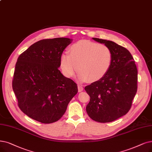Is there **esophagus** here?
I'll return each mask as SVG.
<instances>
[{
	"mask_svg": "<svg viewBox=\"0 0 152 152\" xmlns=\"http://www.w3.org/2000/svg\"><path fill=\"white\" fill-rule=\"evenodd\" d=\"M78 92H82V91H83V86H82V85L78 84Z\"/></svg>",
	"mask_w": 152,
	"mask_h": 152,
	"instance_id": "obj_1",
	"label": "esophagus"
}]
</instances>
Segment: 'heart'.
<instances>
[{
    "label": "heart",
    "mask_w": 152,
    "mask_h": 152,
    "mask_svg": "<svg viewBox=\"0 0 152 152\" xmlns=\"http://www.w3.org/2000/svg\"><path fill=\"white\" fill-rule=\"evenodd\" d=\"M69 52L60 57V68L67 77L74 76L77 68L81 80L95 82L104 77L112 65L113 52L105 45L79 40L69 47Z\"/></svg>",
    "instance_id": "obj_1"
}]
</instances>
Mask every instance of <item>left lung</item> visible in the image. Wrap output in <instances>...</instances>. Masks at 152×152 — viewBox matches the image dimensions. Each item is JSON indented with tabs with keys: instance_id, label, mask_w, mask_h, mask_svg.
Wrapping results in <instances>:
<instances>
[{
	"instance_id": "left-lung-1",
	"label": "left lung",
	"mask_w": 152,
	"mask_h": 152,
	"mask_svg": "<svg viewBox=\"0 0 152 152\" xmlns=\"http://www.w3.org/2000/svg\"><path fill=\"white\" fill-rule=\"evenodd\" d=\"M93 39L110 48L113 62L104 77L85 87L90 97L86 111L95 122H111L130 110L137 91L138 71L126 48L112 41Z\"/></svg>"
}]
</instances>
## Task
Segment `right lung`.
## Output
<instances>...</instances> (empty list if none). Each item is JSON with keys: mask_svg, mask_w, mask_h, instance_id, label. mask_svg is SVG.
Returning a JSON list of instances; mask_svg holds the SVG:
<instances>
[{"mask_svg": "<svg viewBox=\"0 0 152 152\" xmlns=\"http://www.w3.org/2000/svg\"><path fill=\"white\" fill-rule=\"evenodd\" d=\"M71 41L63 37L39 40L17 59L12 88L18 106L42 124L58 121L78 92L77 83L58 70L60 56Z\"/></svg>", "mask_w": 152, "mask_h": 152, "instance_id": "add662e5", "label": "right lung"}]
</instances>
